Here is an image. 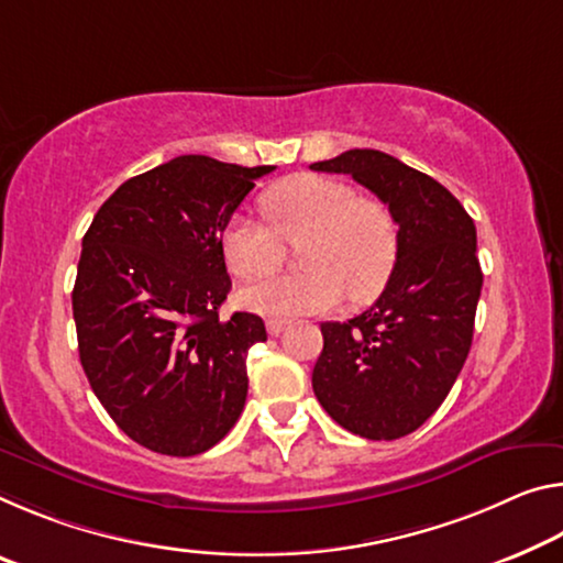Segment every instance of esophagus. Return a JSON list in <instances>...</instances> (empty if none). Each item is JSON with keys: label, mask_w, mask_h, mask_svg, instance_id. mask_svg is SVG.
<instances>
[{"label": "esophagus", "mask_w": 563, "mask_h": 563, "mask_svg": "<svg viewBox=\"0 0 563 563\" xmlns=\"http://www.w3.org/2000/svg\"><path fill=\"white\" fill-rule=\"evenodd\" d=\"M285 325H288V320H285V318H271V320H267V333L280 335Z\"/></svg>", "instance_id": "1"}]
</instances>
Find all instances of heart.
Here are the masks:
<instances>
[{"label": "heart", "instance_id": "b5f03b06", "mask_svg": "<svg viewBox=\"0 0 563 563\" xmlns=\"http://www.w3.org/2000/svg\"><path fill=\"white\" fill-rule=\"evenodd\" d=\"M271 228L238 216L222 230V255L243 280L273 273L285 245L300 243L302 273L275 275L240 290V306L267 318L320 313L343 292L353 302L376 298L394 273L398 225L386 202L361 198L347 183L298 175L261 198Z\"/></svg>", "mask_w": 563, "mask_h": 563}]
</instances>
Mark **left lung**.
Here are the masks:
<instances>
[{
	"mask_svg": "<svg viewBox=\"0 0 563 563\" xmlns=\"http://www.w3.org/2000/svg\"><path fill=\"white\" fill-rule=\"evenodd\" d=\"M310 169L351 175L396 218L386 288L361 316L320 323L313 368L316 398L338 426L394 441L439 410L466 363L484 285L476 225L441 183L380 150H347Z\"/></svg>",
	"mask_w": 563,
	"mask_h": 563,
	"instance_id": "obj_1",
	"label": "left lung"
}]
</instances>
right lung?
Instances as JSON below:
<instances>
[{"mask_svg":"<svg viewBox=\"0 0 563 563\" xmlns=\"http://www.w3.org/2000/svg\"><path fill=\"white\" fill-rule=\"evenodd\" d=\"M183 155L130 177L82 238L73 290L79 361L107 413L132 441L195 456L243 413L261 316L220 320L230 292L222 230L257 177Z\"/></svg>","mask_w":563,"mask_h":563,"instance_id":"add662e5","label":"right lung"}]
</instances>
